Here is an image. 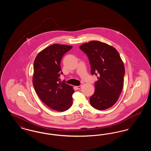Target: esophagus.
<instances>
[{
    "label": "esophagus",
    "instance_id": "esophagus-1",
    "mask_svg": "<svg viewBox=\"0 0 151 151\" xmlns=\"http://www.w3.org/2000/svg\"><path fill=\"white\" fill-rule=\"evenodd\" d=\"M81 87H82V86H81V85L79 86H75V88H76V89H80L81 88Z\"/></svg>",
    "mask_w": 151,
    "mask_h": 151
}]
</instances>
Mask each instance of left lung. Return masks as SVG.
Listing matches in <instances>:
<instances>
[{
    "instance_id": "8db88e82",
    "label": "left lung",
    "mask_w": 151,
    "mask_h": 151,
    "mask_svg": "<svg viewBox=\"0 0 151 151\" xmlns=\"http://www.w3.org/2000/svg\"><path fill=\"white\" fill-rule=\"evenodd\" d=\"M88 58L92 75L97 76L95 91L90 97L91 105L103 110L111 107L121 93L124 76V67L118 52L108 44L97 41L80 46Z\"/></svg>"
}]
</instances>
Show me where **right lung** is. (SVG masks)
Wrapping results in <instances>:
<instances>
[{
    "label": "right lung",
    "mask_w": 151,
    "mask_h": 151,
    "mask_svg": "<svg viewBox=\"0 0 151 151\" xmlns=\"http://www.w3.org/2000/svg\"><path fill=\"white\" fill-rule=\"evenodd\" d=\"M65 45L53 44L41 51L33 64V83L36 93L51 109L64 111L71 107L72 86L60 81V62L64 54L72 49Z\"/></svg>",
    "instance_id": "right-lung-1"
}]
</instances>
